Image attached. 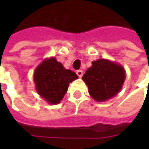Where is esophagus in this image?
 Instances as JSON below:
<instances>
[{"instance_id":"esophagus-1","label":"esophagus","mask_w":149,"mask_h":149,"mask_svg":"<svg viewBox=\"0 0 149 149\" xmlns=\"http://www.w3.org/2000/svg\"><path fill=\"white\" fill-rule=\"evenodd\" d=\"M77 74L79 77H81L83 76V71L82 70H78V71H77Z\"/></svg>"}]
</instances>
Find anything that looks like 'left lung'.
I'll use <instances>...</instances> for the list:
<instances>
[{
    "instance_id": "1",
    "label": "left lung",
    "mask_w": 149,
    "mask_h": 149,
    "mask_svg": "<svg viewBox=\"0 0 149 149\" xmlns=\"http://www.w3.org/2000/svg\"><path fill=\"white\" fill-rule=\"evenodd\" d=\"M125 77L122 65L107 59H98L92 62L82 80L87 84L91 97L97 102H104L121 90Z\"/></svg>"
}]
</instances>
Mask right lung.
<instances>
[{
	"instance_id": "1",
	"label": "right lung",
	"mask_w": 149,
	"mask_h": 149,
	"mask_svg": "<svg viewBox=\"0 0 149 149\" xmlns=\"http://www.w3.org/2000/svg\"><path fill=\"white\" fill-rule=\"evenodd\" d=\"M77 78L74 72L66 69L55 57L45 59L33 75L37 93L50 104L60 103L68 91L69 83Z\"/></svg>"
}]
</instances>
